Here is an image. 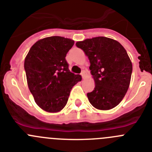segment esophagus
<instances>
[{
    "instance_id": "esophagus-1",
    "label": "esophagus",
    "mask_w": 152,
    "mask_h": 152,
    "mask_svg": "<svg viewBox=\"0 0 152 152\" xmlns=\"http://www.w3.org/2000/svg\"><path fill=\"white\" fill-rule=\"evenodd\" d=\"M81 76H82V77L84 79L85 76H86V71H85V70H83V71H82V73H81Z\"/></svg>"
}]
</instances>
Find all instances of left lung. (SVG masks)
<instances>
[{
    "mask_svg": "<svg viewBox=\"0 0 152 152\" xmlns=\"http://www.w3.org/2000/svg\"><path fill=\"white\" fill-rule=\"evenodd\" d=\"M76 45L88 57L95 82L94 89L87 94L91 104L101 110L115 107L127 93L133 69L124 48L105 37L85 39Z\"/></svg>",
    "mask_w": 152,
    "mask_h": 152,
    "instance_id": "obj_1",
    "label": "left lung"
}]
</instances>
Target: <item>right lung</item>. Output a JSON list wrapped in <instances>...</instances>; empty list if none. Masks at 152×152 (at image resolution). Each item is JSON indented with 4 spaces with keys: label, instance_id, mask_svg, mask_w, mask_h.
I'll use <instances>...</instances> for the list:
<instances>
[{
    "label": "right lung",
    "instance_id": "obj_1",
    "mask_svg": "<svg viewBox=\"0 0 152 152\" xmlns=\"http://www.w3.org/2000/svg\"><path fill=\"white\" fill-rule=\"evenodd\" d=\"M74 41L54 36L38 40L25 60L28 88L37 104L49 113H57L66 106L72 88L82 80L71 73L66 53Z\"/></svg>",
    "mask_w": 152,
    "mask_h": 152
}]
</instances>
